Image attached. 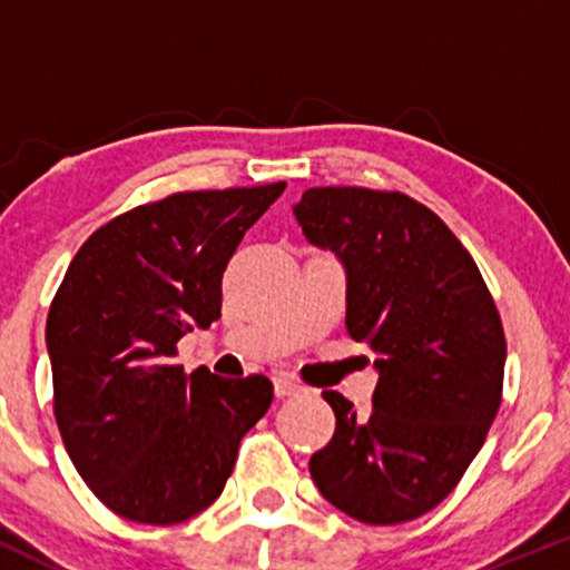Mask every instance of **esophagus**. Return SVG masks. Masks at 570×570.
I'll list each match as a JSON object with an SVG mask.
<instances>
[{"mask_svg": "<svg viewBox=\"0 0 570 570\" xmlns=\"http://www.w3.org/2000/svg\"><path fill=\"white\" fill-rule=\"evenodd\" d=\"M273 389H276V396L278 399H284V396L299 394V391H303V385H299L289 375H276V377H273Z\"/></svg>", "mask_w": 570, "mask_h": 570, "instance_id": "esophagus-1", "label": "esophagus"}]
</instances>
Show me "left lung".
Returning a JSON list of instances; mask_svg holds the SVG:
<instances>
[{
	"instance_id": "1",
	"label": "left lung",
	"mask_w": 570,
	"mask_h": 570,
	"mask_svg": "<svg viewBox=\"0 0 570 570\" xmlns=\"http://www.w3.org/2000/svg\"><path fill=\"white\" fill-rule=\"evenodd\" d=\"M307 244L345 271L348 335L377 353L372 412L337 391L332 442L311 476L332 507L367 525H399L450 495L501 404V316L472 254L402 193L313 187L292 206Z\"/></svg>"
}]
</instances>
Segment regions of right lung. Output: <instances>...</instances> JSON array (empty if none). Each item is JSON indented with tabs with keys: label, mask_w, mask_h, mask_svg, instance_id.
<instances>
[{
	"label": "right lung",
	"mask_w": 570,
	"mask_h": 570,
	"mask_svg": "<svg viewBox=\"0 0 570 570\" xmlns=\"http://www.w3.org/2000/svg\"><path fill=\"white\" fill-rule=\"evenodd\" d=\"M284 187L176 193L120 214L58 286L45 330L58 429L85 485L126 520L176 525L212 507L271 407L265 375H185L174 356L222 316V273Z\"/></svg>",
	"instance_id": "obj_1"
}]
</instances>
